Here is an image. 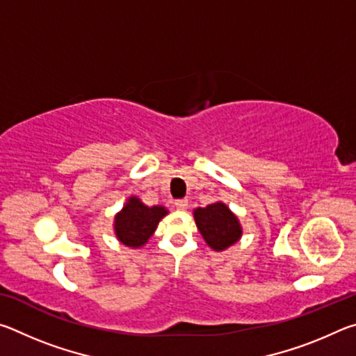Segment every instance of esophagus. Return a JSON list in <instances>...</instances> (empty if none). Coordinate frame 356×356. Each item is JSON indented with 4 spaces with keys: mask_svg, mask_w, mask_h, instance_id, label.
Returning a JSON list of instances; mask_svg holds the SVG:
<instances>
[{
    "mask_svg": "<svg viewBox=\"0 0 356 356\" xmlns=\"http://www.w3.org/2000/svg\"><path fill=\"white\" fill-rule=\"evenodd\" d=\"M176 207L179 210H185L186 207H188V200H177L176 201Z\"/></svg>",
    "mask_w": 356,
    "mask_h": 356,
    "instance_id": "34e87169",
    "label": "esophagus"
}]
</instances>
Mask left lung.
Here are the masks:
<instances>
[{"instance_id":"1","label":"left lung","mask_w":356,"mask_h":356,"mask_svg":"<svg viewBox=\"0 0 356 356\" xmlns=\"http://www.w3.org/2000/svg\"><path fill=\"white\" fill-rule=\"evenodd\" d=\"M195 220L204 240L215 251L226 250L242 236V227L238 225L237 216L222 202L196 209Z\"/></svg>"}]
</instances>
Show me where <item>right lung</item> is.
I'll return each instance as SVG.
<instances>
[{
    "label": "right lung",
    "instance_id": "right-lung-1",
    "mask_svg": "<svg viewBox=\"0 0 356 356\" xmlns=\"http://www.w3.org/2000/svg\"><path fill=\"white\" fill-rule=\"evenodd\" d=\"M166 213L168 210L165 207H147L138 197H129L125 207L116 215L114 231L125 246L140 248L150 238L156 225Z\"/></svg>",
    "mask_w": 356,
    "mask_h": 356
}]
</instances>
